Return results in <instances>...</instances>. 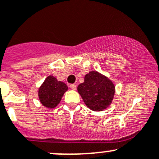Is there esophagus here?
I'll list each match as a JSON object with an SVG mask.
<instances>
[{
	"label": "esophagus",
	"instance_id": "esophagus-1",
	"mask_svg": "<svg viewBox=\"0 0 159 159\" xmlns=\"http://www.w3.org/2000/svg\"><path fill=\"white\" fill-rule=\"evenodd\" d=\"M70 88L72 90H75L76 89V84H70Z\"/></svg>",
	"mask_w": 159,
	"mask_h": 159
}]
</instances>
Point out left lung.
Wrapping results in <instances>:
<instances>
[{
  "label": "left lung",
  "instance_id": "left-lung-1",
  "mask_svg": "<svg viewBox=\"0 0 159 159\" xmlns=\"http://www.w3.org/2000/svg\"><path fill=\"white\" fill-rule=\"evenodd\" d=\"M84 82L78 86V92L86 107L93 111H102L113 101L115 86L113 81L96 70L84 75Z\"/></svg>",
  "mask_w": 159,
  "mask_h": 159
}]
</instances>
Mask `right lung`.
Returning <instances> with one entry per match:
<instances>
[{
	"label": "right lung",
	"mask_w": 159,
	"mask_h": 159,
	"mask_svg": "<svg viewBox=\"0 0 159 159\" xmlns=\"http://www.w3.org/2000/svg\"><path fill=\"white\" fill-rule=\"evenodd\" d=\"M68 87L64 82L58 81L52 75L45 78L38 89V98L41 104L48 109L58 106Z\"/></svg>",
	"instance_id": "right-lung-1"
}]
</instances>
